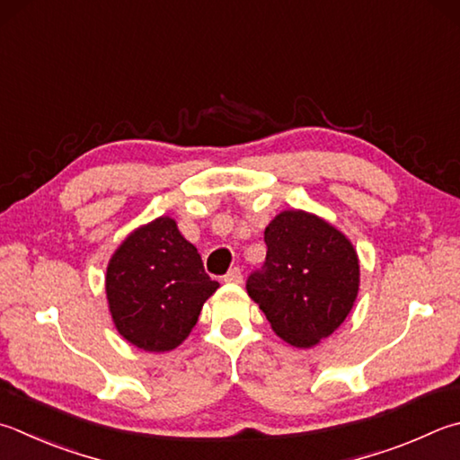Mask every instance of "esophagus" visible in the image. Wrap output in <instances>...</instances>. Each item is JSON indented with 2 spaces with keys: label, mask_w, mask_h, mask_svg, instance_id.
I'll use <instances>...</instances> for the list:
<instances>
[{
  "label": "esophagus",
  "mask_w": 460,
  "mask_h": 460,
  "mask_svg": "<svg viewBox=\"0 0 460 460\" xmlns=\"http://www.w3.org/2000/svg\"><path fill=\"white\" fill-rule=\"evenodd\" d=\"M223 281L225 283H241V281H243V275H241L239 267H233V270L227 275H225Z\"/></svg>",
  "instance_id": "obj_1"
}]
</instances>
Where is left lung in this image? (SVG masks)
<instances>
[{"label":"left lung","instance_id":"1","mask_svg":"<svg viewBox=\"0 0 460 460\" xmlns=\"http://www.w3.org/2000/svg\"><path fill=\"white\" fill-rule=\"evenodd\" d=\"M265 265L247 279V294L281 340L314 348L352 312L360 259L344 233L322 217L288 208L265 227Z\"/></svg>","mask_w":460,"mask_h":460}]
</instances>
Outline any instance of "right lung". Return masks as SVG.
Masks as SVG:
<instances>
[{
  "label": "right lung",
  "instance_id": "add662e5",
  "mask_svg": "<svg viewBox=\"0 0 460 460\" xmlns=\"http://www.w3.org/2000/svg\"><path fill=\"white\" fill-rule=\"evenodd\" d=\"M217 288L197 247L166 215L132 231L106 267L116 330L145 352H169L182 344Z\"/></svg>",
  "mask_w": 460,
  "mask_h": 460
}]
</instances>
